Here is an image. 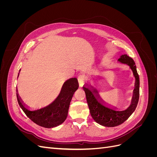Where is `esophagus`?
<instances>
[{
  "instance_id": "1",
  "label": "esophagus",
  "mask_w": 157,
  "mask_h": 157,
  "mask_svg": "<svg viewBox=\"0 0 157 157\" xmlns=\"http://www.w3.org/2000/svg\"><path fill=\"white\" fill-rule=\"evenodd\" d=\"M85 80H86V78H85L84 75H80L79 76V77H78V81L80 86H83V84L85 82Z\"/></svg>"
}]
</instances>
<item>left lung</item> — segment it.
<instances>
[{"label":"left lung","mask_w":157,"mask_h":157,"mask_svg":"<svg viewBox=\"0 0 157 157\" xmlns=\"http://www.w3.org/2000/svg\"><path fill=\"white\" fill-rule=\"evenodd\" d=\"M118 61L129 66L135 77V88L133 91L131 103L125 110L118 111L115 107H109L108 104H106L101 98L98 90L90 84H86L82 87L86 94V101L92 118L99 124L106 127H115L122 124L134 112L139 101L140 78L134 61L130 57L124 54L120 57Z\"/></svg>","instance_id":"left-lung-1"}]
</instances>
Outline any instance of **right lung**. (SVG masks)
<instances>
[{
    "label": "right lung",
    "instance_id": "obj_1",
    "mask_svg": "<svg viewBox=\"0 0 157 157\" xmlns=\"http://www.w3.org/2000/svg\"><path fill=\"white\" fill-rule=\"evenodd\" d=\"M19 75L18 73V77ZM78 88V82L77 78H71L67 80L63 83L60 93L54 101L47 106L36 110H30L23 103L19 96L17 89L16 96L19 105L27 117L39 126L51 128L62 124L67 118L70 102Z\"/></svg>",
    "mask_w": 157,
    "mask_h": 157
}]
</instances>
